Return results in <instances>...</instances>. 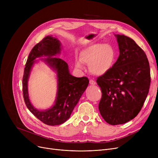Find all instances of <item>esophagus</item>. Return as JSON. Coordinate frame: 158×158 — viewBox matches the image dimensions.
<instances>
[{"instance_id":"esophagus-1","label":"esophagus","mask_w":158,"mask_h":158,"mask_svg":"<svg viewBox=\"0 0 158 158\" xmlns=\"http://www.w3.org/2000/svg\"><path fill=\"white\" fill-rule=\"evenodd\" d=\"M89 84L92 85H96V82L92 79H91V80H89Z\"/></svg>"}]
</instances>
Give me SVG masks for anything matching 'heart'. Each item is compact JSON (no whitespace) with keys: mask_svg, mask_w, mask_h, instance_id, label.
<instances>
[{"mask_svg":"<svg viewBox=\"0 0 158 158\" xmlns=\"http://www.w3.org/2000/svg\"><path fill=\"white\" fill-rule=\"evenodd\" d=\"M116 51L109 44H94L85 48L76 61L78 68L83 69L82 63L89 64V72L95 76H101L108 73L116 61Z\"/></svg>","mask_w":158,"mask_h":158,"instance_id":"1","label":"heart"}]
</instances>
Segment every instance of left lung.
<instances>
[{
  "instance_id": "left-lung-1",
  "label": "left lung",
  "mask_w": 158,
  "mask_h": 158,
  "mask_svg": "<svg viewBox=\"0 0 158 158\" xmlns=\"http://www.w3.org/2000/svg\"><path fill=\"white\" fill-rule=\"evenodd\" d=\"M120 54L112 69L97 78L102 98L98 110L104 120L120 125L135 118L143 106L151 84L145 52L125 35H115Z\"/></svg>"
}]
</instances>
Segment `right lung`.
I'll use <instances>...</instances> for the list:
<instances>
[{
  "mask_svg": "<svg viewBox=\"0 0 158 158\" xmlns=\"http://www.w3.org/2000/svg\"><path fill=\"white\" fill-rule=\"evenodd\" d=\"M61 50L60 40L52 35L45 37L30 52L22 79L23 98L27 107L37 118L48 126L60 125L70 118L89 84V80L86 77H76L72 76L68 64L56 57L60 54ZM41 56L47 57L40 60L44 61L56 72L58 84L55 104L44 110H39L32 106L28 93V81L31 69L37 61L35 60Z\"/></svg>",
  "mask_w": 158,
  "mask_h": 158,
  "instance_id": "add662e5",
  "label": "right lung"
}]
</instances>
